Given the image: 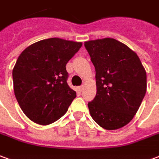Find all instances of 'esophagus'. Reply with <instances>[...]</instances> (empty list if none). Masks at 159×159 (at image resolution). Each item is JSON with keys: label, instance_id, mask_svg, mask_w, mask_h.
Returning a JSON list of instances; mask_svg holds the SVG:
<instances>
[{"label": "esophagus", "instance_id": "obj_1", "mask_svg": "<svg viewBox=\"0 0 159 159\" xmlns=\"http://www.w3.org/2000/svg\"><path fill=\"white\" fill-rule=\"evenodd\" d=\"M78 90H79L80 92H82L83 90V86H80V87H78Z\"/></svg>", "mask_w": 159, "mask_h": 159}]
</instances>
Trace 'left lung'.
I'll return each instance as SVG.
<instances>
[{
  "instance_id": "obj_1",
  "label": "left lung",
  "mask_w": 159,
  "mask_h": 159,
  "mask_svg": "<svg viewBox=\"0 0 159 159\" xmlns=\"http://www.w3.org/2000/svg\"><path fill=\"white\" fill-rule=\"evenodd\" d=\"M96 71L97 93L88 103L92 118L105 130L127 125L147 91V73L133 50L105 38L84 43Z\"/></svg>"
}]
</instances>
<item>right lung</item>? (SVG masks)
I'll return each mask as SVG.
<instances>
[{
    "label": "right lung",
    "instance_id": "1",
    "mask_svg": "<svg viewBox=\"0 0 159 159\" xmlns=\"http://www.w3.org/2000/svg\"><path fill=\"white\" fill-rule=\"evenodd\" d=\"M82 45V42L51 38L21 53L12 70L14 93L32 121L45 125L66 113L76 93L67 84L66 66Z\"/></svg>",
    "mask_w": 159,
    "mask_h": 159
}]
</instances>
